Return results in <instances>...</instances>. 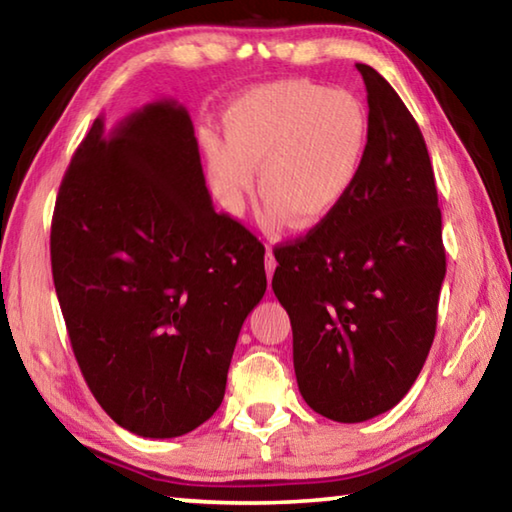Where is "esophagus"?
Returning <instances> with one entry per match:
<instances>
[{
  "mask_svg": "<svg viewBox=\"0 0 512 512\" xmlns=\"http://www.w3.org/2000/svg\"><path fill=\"white\" fill-rule=\"evenodd\" d=\"M264 266H266V277H268V284H271V280H273V273H275V266H277V262H275V255H273L271 246L266 248V259H264Z\"/></svg>",
  "mask_w": 512,
  "mask_h": 512,
  "instance_id": "34e87169",
  "label": "esophagus"
}]
</instances>
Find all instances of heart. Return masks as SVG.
<instances>
[{
	"label": "heart",
	"instance_id": "obj_1",
	"mask_svg": "<svg viewBox=\"0 0 512 512\" xmlns=\"http://www.w3.org/2000/svg\"><path fill=\"white\" fill-rule=\"evenodd\" d=\"M225 140L207 144L214 192L239 212L255 185L266 223L289 216L311 228L341 210L357 187L370 144V115L348 90L309 81L259 85L230 103Z\"/></svg>",
	"mask_w": 512,
	"mask_h": 512
}]
</instances>
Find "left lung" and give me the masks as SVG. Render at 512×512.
<instances>
[{"label":"left lung","instance_id":"1","mask_svg":"<svg viewBox=\"0 0 512 512\" xmlns=\"http://www.w3.org/2000/svg\"><path fill=\"white\" fill-rule=\"evenodd\" d=\"M357 69L370 115L359 183L334 216L273 250L300 395L336 422L370 420L409 393L436 336L447 268L420 128L384 76Z\"/></svg>","mask_w":512,"mask_h":512}]
</instances>
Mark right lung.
<instances>
[{
	"label": "right lung",
	"mask_w": 512,
	"mask_h": 512,
	"mask_svg": "<svg viewBox=\"0 0 512 512\" xmlns=\"http://www.w3.org/2000/svg\"><path fill=\"white\" fill-rule=\"evenodd\" d=\"M51 273L74 357L119 427L176 438L219 409L264 246L214 212L189 112L94 119L58 189Z\"/></svg>",
	"instance_id": "right-lung-1"
}]
</instances>
